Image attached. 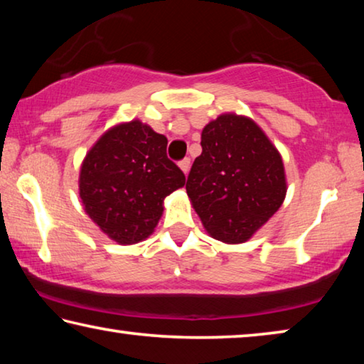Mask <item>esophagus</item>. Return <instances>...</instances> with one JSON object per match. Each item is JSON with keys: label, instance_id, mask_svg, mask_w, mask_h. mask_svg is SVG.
Returning a JSON list of instances; mask_svg holds the SVG:
<instances>
[{"label": "esophagus", "instance_id": "esophagus-1", "mask_svg": "<svg viewBox=\"0 0 364 364\" xmlns=\"http://www.w3.org/2000/svg\"><path fill=\"white\" fill-rule=\"evenodd\" d=\"M178 165H180V168L183 170V173L188 175V171H189V168H191V160H189V159H183L181 162L178 164Z\"/></svg>", "mask_w": 364, "mask_h": 364}]
</instances>
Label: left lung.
Returning a JSON list of instances; mask_svg holds the SVG:
<instances>
[{
	"label": "left lung",
	"mask_w": 364,
	"mask_h": 364,
	"mask_svg": "<svg viewBox=\"0 0 364 364\" xmlns=\"http://www.w3.org/2000/svg\"><path fill=\"white\" fill-rule=\"evenodd\" d=\"M200 139L186 183L191 204L213 239L242 244L284 202L281 154L254 120L232 112L208 122Z\"/></svg>",
	"instance_id": "8db88e82"
}]
</instances>
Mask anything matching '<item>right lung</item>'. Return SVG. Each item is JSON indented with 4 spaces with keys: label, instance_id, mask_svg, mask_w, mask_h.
I'll return each instance as SVG.
<instances>
[{
    "label": "right lung",
    "instance_id": "right-lung-1",
    "mask_svg": "<svg viewBox=\"0 0 364 364\" xmlns=\"http://www.w3.org/2000/svg\"><path fill=\"white\" fill-rule=\"evenodd\" d=\"M167 143L149 125L132 120L109 128L83 159L80 199L112 241L130 245L149 237L165 197L186 183L167 157Z\"/></svg>",
    "mask_w": 364,
    "mask_h": 364
}]
</instances>
